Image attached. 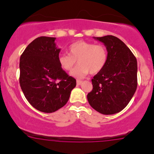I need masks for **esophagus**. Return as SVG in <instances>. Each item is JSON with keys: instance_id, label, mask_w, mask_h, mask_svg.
<instances>
[{"instance_id": "obj_1", "label": "esophagus", "mask_w": 154, "mask_h": 154, "mask_svg": "<svg viewBox=\"0 0 154 154\" xmlns=\"http://www.w3.org/2000/svg\"><path fill=\"white\" fill-rule=\"evenodd\" d=\"M82 83H83V81H82V80H77V85H80Z\"/></svg>"}]
</instances>
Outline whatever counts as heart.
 Returning a JSON list of instances; mask_svg holds the SVG:
<instances>
[{
	"instance_id": "heart-1",
	"label": "heart",
	"mask_w": 154,
	"mask_h": 154,
	"mask_svg": "<svg viewBox=\"0 0 154 154\" xmlns=\"http://www.w3.org/2000/svg\"><path fill=\"white\" fill-rule=\"evenodd\" d=\"M108 60V51L104 45L95 44L85 41L73 43L68 48V54L59 56L60 66L66 71H71L76 65L78 66L72 71L71 75L83 77L88 73L95 74L106 66Z\"/></svg>"
}]
</instances>
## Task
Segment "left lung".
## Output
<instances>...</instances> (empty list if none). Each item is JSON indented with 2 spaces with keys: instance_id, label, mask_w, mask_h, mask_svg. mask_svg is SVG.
Here are the masks:
<instances>
[{
  "instance_id": "1",
  "label": "left lung",
  "mask_w": 154,
  "mask_h": 154,
  "mask_svg": "<svg viewBox=\"0 0 154 154\" xmlns=\"http://www.w3.org/2000/svg\"><path fill=\"white\" fill-rule=\"evenodd\" d=\"M106 45L108 60L91 79L93 88L87 94L90 106L103 115L119 112L127 106L137 88V61L129 48L117 37H97Z\"/></svg>"
}]
</instances>
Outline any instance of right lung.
<instances>
[{
  "label": "right lung",
  "mask_w": 154,
  "mask_h": 154,
  "mask_svg": "<svg viewBox=\"0 0 154 154\" xmlns=\"http://www.w3.org/2000/svg\"><path fill=\"white\" fill-rule=\"evenodd\" d=\"M56 38L40 36L20 57L19 83L26 99L40 112L51 113L66 104L76 80L60 66Z\"/></svg>",
  "instance_id": "add662e5"
}]
</instances>
